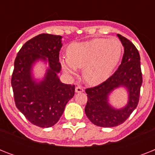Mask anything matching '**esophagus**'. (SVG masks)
<instances>
[{
	"mask_svg": "<svg viewBox=\"0 0 155 155\" xmlns=\"http://www.w3.org/2000/svg\"><path fill=\"white\" fill-rule=\"evenodd\" d=\"M84 92V88L82 87H80V86H77V87H75V92H77V93H80V92Z\"/></svg>",
	"mask_w": 155,
	"mask_h": 155,
	"instance_id": "obj_1",
	"label": "esophagus"
}]
</instances>
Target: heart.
I'll use <instances>...</instances> for the list:
<instances>
[{"instance_id":"heart-1","label":"heart","mask_w":155,"mask_h":155,"mask_svg":"<svg viewBox=\"0 0 155 155\" xmlns=\"http://www.w3.org/2000/svg\"><path fill=\"white\" fill-rule=\"evenodd\" d=\"M122 46L117 38H94L73 42L67 50V57L60 59L63 71L75 75L82 69L83 78L87 84L98 85L110 77L122 54Z\"/></svg>"}]
</instances>
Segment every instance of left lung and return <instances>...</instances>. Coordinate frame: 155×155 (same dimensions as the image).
Masks as SVG:
<instances>
[{
  "instance_id": "left-lung-1",
  "label": "left lung",
  "mask_w": 155,
  "mask_h": 155,
  "mask_svg": "<svg viewBox=\"0 0 155 155\" xmlns=\"http://www.w3.org/2000/svg\"><path fill=\"white\" fill-rule=\"evenodd\" d=\"M124 47V54L119 68L108 80L96 87L85 90L87 102L85 113L94 125L100 127H115L122 124L137 108L142 84L139 52L126 38L117 35ZM124 87L128 92V103L121 109L113 108L108 103V96L113 90Z\"/></svg>"
}]
</instances>
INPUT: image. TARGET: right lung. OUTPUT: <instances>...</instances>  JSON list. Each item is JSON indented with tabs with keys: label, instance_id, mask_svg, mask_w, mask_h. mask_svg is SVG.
Segmentation results:
<instances>
[{
	"label": "right lung",
	"instance_id": "add662e5",
	"mask_svg": "<svg viewBox=\"0 0 155 155\" xmlns=\"http://www.w3.org/2000/svg\"><path fill=\"white\" fill-rule=\"evenodd\" d=\"M62 36L41 34L23 45L14 61L11 84L17 108L30 122L42 128L53 126L75 94V85L60 81L59 51ZM47 61L45 78L36 81L32 67L38 60Z\"/></svg>",
	"mask_w": 155,
	"mask_h": 155
}]
</instances>
